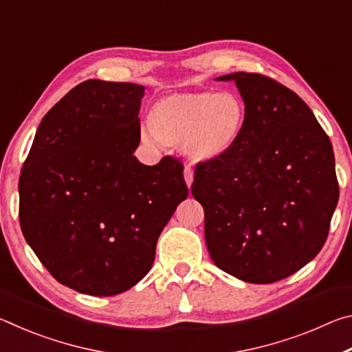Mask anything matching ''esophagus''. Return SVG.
<instances>
[{"instance_id": "1", "label": "esophagus", "mask_w": 352, "mask_h": 352, "mask_svg": "<svg viewBox=\"0 0 352 352\" xmlns=\"http://www.w3.org/2000/svg\"><path fill=\"white\" fill-rule=\"evenodd\" d=\"M184 182H186L188 188H190V184H192V170L189 168L184 169Z\"/></svg>"}]
</instances>
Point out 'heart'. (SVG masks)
<instances>
[{
    "label": "heart",
    "mask_w": 352,
    "mask_h": 352,
    "mask_svg": "<svg viewBox=\"0 0 352 352\" xmlns=\"http://www.w3.org/2000/svg\"><path fill=\"white\" fill-rule=\"evenodd\" d=\"M245 121V104L234 93H172L152 105L151 129L141 130V140L148 146L183 147L194 163H212L236 147Z\"/></svg>",
    "instance_id": "heart-1"
}]
</instances>
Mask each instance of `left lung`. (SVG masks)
<instances>
[{"mask_svg":"<svg viewBox=\"0 0 352 352\" xmlns=\"http://www.w3.org/2000/svg\"><path fill=\"white\" fill-rule=\"evenodd\" d=\"M247 110L239 142L195 168L205 241L220 270L253 284L294 275L323 248L338 201L329 136L296 93L270 77L231 73Z\"/></svg>","mask_w":352,"mask_h":352,"instance_id":"8db88e82","label":"left lung"}]
</instances>
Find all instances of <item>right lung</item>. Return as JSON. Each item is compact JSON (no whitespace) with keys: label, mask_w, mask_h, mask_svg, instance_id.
<instances>
[{"label":"right lung","mask_w":352,"mask_h":352,"mask_svg":"<svg viewBox=\"0 0 352 352\" xmlns=\"http://www.w3.org/2000/svg\"><path fill=\"white\" fill-rule=\"evenodd\" d=\"M144 87L85 80L41 119L23 164V236L58 283L111 296L133 287L157 241L188 197L183 164L140 163Z\"/></svg>","instance_id":"1"}]
</instances>
